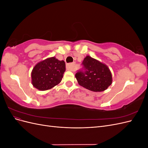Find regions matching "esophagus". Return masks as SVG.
I'll use <instances>...</instances> for the list:
<instances>
[{"instance_id":"esophagus-1","label":"esophagus","mask_w":148,"mask_h":148,"mask_svg":"<svg viewBox=\"0 0 148 148\" xmlns=\"http://www.w3.org/2000/svg\"><path fill=\"white\" fill-rule=\"evenodd\" d=\"M73 66L74 64H69L66 65V69L70 71H73Z\"/></svg>"}]
</instances>
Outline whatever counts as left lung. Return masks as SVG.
Segmentation results:
<instances>
[{
	"instance_id": "1",
	"label": "left lung",
	"mask_w": 148,
	"mask_h": 148,
	"mask_svg": "<svg viewBox=\"0 0 148 148\" xmlns=\"http://www.w3.org/2000/svg\"><path fill=\"white\" fill-rule=\"evenodd\" d=\"M82 65V69L75 74L80 86L92 91L101 92L106 90L112 84L111 72L105 64L86 56Z\"/></svg>"
}]
</instances>
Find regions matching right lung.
<instances>
[{"mask_svg": "<svg viewBox=\"0 0 148 148\" xmlns=\"http://www.w3.org/2000/svg\"><path fill=\"white\" fill-rule=\"evenodd\" d=\"M65 71V63L53 57L40 62L31 72L32 84L39 90L45 91L59 84Z\"/></svg>", "mask_w": 148, "mask_h": 148, "instance_id": "obj_1", "label": "right lung"}]
</instances>
